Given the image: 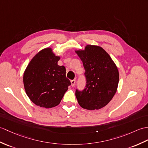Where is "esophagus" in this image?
Wrapping results in <instances>:
<instances>
[{
	"mask_svg": "<svg viewBox=\"0 0 148 148\" xmlns=\"http://www.w3.org/2000/svg\"><path fill=\"white\" fill-rule=\"evenodd\" d=\"M71 86H74L75 85V81L74 79V80H71Z\"/></svg>",
	"mask_w": 148,
	"mask_h": 148,
	"instance_id": "esophagus-1",
	"label": "esophagus"
}]
</instances>
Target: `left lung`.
<instances>
[{
	"label": "left lung",
	"mask_w": 148,
	"mask_h": 148,
	"mask_svg": "<svg viewBox=\"0 0 148 148\" xmlns=\"http://www.w3.org/2000/svg\"><path fill=\"white\" fill-rule=\"evenodd\" d=\"M85 69L86 84L84 90L75 91L82 108L100 109L112 100L117 90L119 73L110 56L102 47L88 45L84 50H75Z\"/></svg>",
	"instance_id": "obj_1"
}]
</instances>
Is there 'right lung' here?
I'll return each instance as SVG.
<instances>
[{
    "instance_id": "obj_1",
    "label": "right lung",
    "mask_w": 148,
    "mask_h": 148,
    "mask_svg": "<svg viewBox=\"0 0 148 148\" xmlns=\"http://www.w3.org/2000/svg\"><path fill=\"white\" fill-rule=\"evenodd\" d=\"M59 56L51 48L40 51L29 62L23 74L24 87L27 97L40 107L50 108L60 103L68 86L66 67L58 65Z\"/></svg>"
}]
</instances>
